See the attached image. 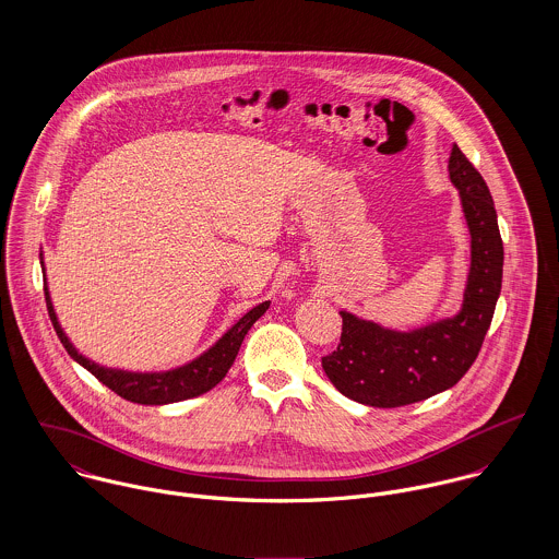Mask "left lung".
I'll list each match as a JSON object with an SVG mask.
<instances>
[{
    "label": "left lung",
    "instance_id": "8db88e82",
    "mask_svg": "<svg viewBox=\"0 0 559 559\" xmlns=\"http://www.w3.org/2000/svg\"><path fill=\"white\" fill-rule=\"evenodd\" d=\"M448 171L472 235L463 306L454 317L406 331L342 310L340 346L322 357V370L342 396L359 404L392 408L454 388L476 361L490 326L503 273L495 204L478 169L456 144Z\"/></svg>",
    "mask_w": 559,
    "mask_h": 559
}]
</instances>
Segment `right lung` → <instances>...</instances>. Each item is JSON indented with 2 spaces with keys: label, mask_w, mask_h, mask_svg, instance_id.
I'll return each instance as SVG.
<instances>
[{
  "label": "right lung",
  "mask_w": 559,
  "mask_h": 559,
  "mask_svg": "<svg viewBox=\"0 0 559 559\" xmlns=\"http://www.w3.org/2000/svg\"><path fill=\"white\" fill-rule=\"evenodd\" d=\"M40 266H43V280H45V301L49 310V319L53 322V329L64 344L67 353L83 366L87 372H92L103 385H107L111 392H116L120 399L131 400L138 404H171L180 400L195 399L206 392H211L233 368L240 344L251 329V324L260 319L271 301H262L255 308H251L247 314H242L213 346H209L204 353H200L195 359L176 366L171 370H159V372H131L122 368H107L90 357L81 355L75 344L64 333L58 314L53 310L49 284H47V269L45 258L40 251Z\"/></svg>",
  "instance_id": "add662e5"
}]
</instances>
